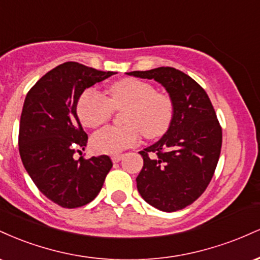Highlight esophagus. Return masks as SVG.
Segmentation results:
<instances>
[{
    "label": "esophagus",
    "mask_w": 260,
    "mask_h": 260,
    "mask_svg": "<svg viewBox=\"0 0 260 260\" xmlns=\"http://www.w3.org/2000/svg\"><path fill=\"white\" fill-rule=\"evenodd\" d=\"M122 159V155L118 154V155H112L111 156V160L113 161V162H118Z\"/></svg>",
    "instance_id": "obj_1"
}]
</instances>
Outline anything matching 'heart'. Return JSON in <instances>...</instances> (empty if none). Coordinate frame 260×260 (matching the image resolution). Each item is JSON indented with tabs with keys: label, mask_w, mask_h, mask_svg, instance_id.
Returning a JSON list of instances; mask_svg holds the SVG:
<instances>
[{
	"label": "heart",
	"mask_w": 260,
	"mask_h": 260,
	"mask_svg": "<svg viewBox=\"0 0 260 260\" xmlns=\"http://www.w3.org/2000/svg\"><path fill=\"white\" fill-rule=\"evenodd\" d=\"M109 99L95 89H86L77 103L80 122L96 128L111 117L113 109L126 107V126H107L91 138V147L101 154H117L139 142L140 131L147 138L162 136L171 126L174 101L168 94L156 92L150 83L124 78L109 86Z\"/></svg>",
	"instance_id": "heart-1"
}]
</instances>
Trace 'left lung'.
I'll return each mask as SVG.
<instances>
[{"instance_id":"8db88e82","label":"left lung","mask_w":260,"mask_h":260,"mask_svg":"<svg viewBox=\"0 0 260 260\" xmlns=\"http://www.w3.org/2000/svg\"><path fill=\"white\" fill-rule=\"evenodd\" d=\"M128 76L154 79L174 101L171 126L150 147L139 151L143 169L139 194L151 207L172 213L197 201L213 178L222 131L208 94L194 79L172 67L134 71Z\"/></svg>"}]
</instances>
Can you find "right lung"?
<instances>
[{
  "instance_id": "right-lung-1",
  "label": "right lung",
  "mask_w": 260,
  "mask_h": 260,
  "mask_svg": "<svg viewBox=\"0 0 260 260\" xmlns=\"http://www.w3.org/2000/svg\"><path fill=\"white\" fill-rule=\"evenodd\" d=\"M113 74L66 62L41 77L25 96L19 123L20 159L39 190L62 208L90 203L112 168L107 155L74 160L73 154L76 149L84 150L88 142L77 116L80 95Z\"/></svg>"
}]
</instances>
